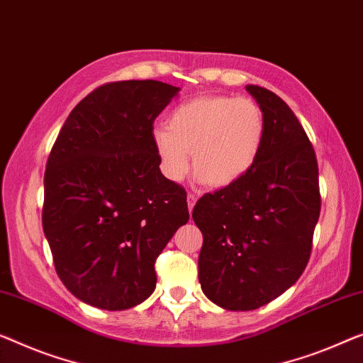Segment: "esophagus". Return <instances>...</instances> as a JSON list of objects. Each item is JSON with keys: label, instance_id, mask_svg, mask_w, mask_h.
<instances>
[{"label": "esophagus", "instance_id": "34e87169", "mask_svg": "<svg viewBox=\"0 0 363 363\" xmlns=\"http://www.w3.org/2000/svg\"><path fill=\"white\" fill-rule=\"evenodd\" d=\"M196 202H197V196H194V194H189V196H187V205H189V212H191V213H192L194 205H196Z\"/></svg>", "mask_w": 363, "mask_h": 363}]
</instances>
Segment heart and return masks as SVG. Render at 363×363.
<instances>
[{
    "instance_id": "1",
    "label": "heart",
    "mask_w": 363,
    "mask_h": 363,
    "mask_svg": "<svg viewBox=\"0 0 363 363\" xmlns=\"http://www.w3.org/2000/svg\"><path fill=\"white\" fill-rule=\"evenodd\" d=\"M266 137L261 106L247 97L199 96L171 112L153 135L164 174L179 181L192 166L212 187L240 181L256 163Z\"/></svg>"
}]
</instances>
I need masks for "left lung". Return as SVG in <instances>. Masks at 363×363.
<instances>
[{"mask_svg": "<svg viewBox=\"0 0 363 363\" xmlns=\"http://www.w3.org/2000/svg\"><path fill=\"white\" fill-rule=\"evenodd\" d=\"M246 89L266 118L261 153L240 181L205 194L192 212L203 235L199 282L208 300L231 311L256 310L300 279L321 210L305 128L272 91Z\"/></svg>", "mask_w": 363, "mask_h": 363, "instance_id": "obj_1", "label": "left lung"}]
</instances>
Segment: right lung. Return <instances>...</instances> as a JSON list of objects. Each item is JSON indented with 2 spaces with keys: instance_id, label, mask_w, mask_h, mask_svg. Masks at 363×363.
<instances>
[{
  "instance_id": "right-lung-1",
  "label": "right lung",
  "mask_w": 363,
  "mask_h": 363,
  "mask_svg": "<svg viewBox=\"0 0 363 363\" xmlns=\"http://www.w3.org/2000/svg\"><path fill=\"white\" fill-rule=\"evenodd\" d=\"M179 88L102 84L69 112L43 177L42 226L63 285L101 310L153 294L155 262L189 221L187 194L161 174L153 122Z\"/></svg>"
}]
</instances>
